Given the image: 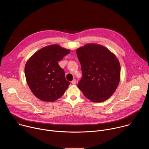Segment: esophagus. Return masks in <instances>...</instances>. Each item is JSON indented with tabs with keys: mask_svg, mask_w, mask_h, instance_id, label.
Returning a JSON list of instances; mask_svg holds the SVG:
<instances>
[{
	"mask_svg": "<svg viewBox=\"0 0 149 149\" xmlns=\"http://www.w3.org/2000/svg\"><path fill=\"white\" fill-rule=\"evenodd\" d=\"M71 83H72V84H76V80H75V79H74L72 81Z\"/></svg>",
	"mask_w": 149,
	"mask_h": 149,
	"instance_id": "1",
	"label": "esophagus"
}]
</instances>
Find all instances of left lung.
Wrapping results in <instances>:
<instances>
[{
	"instance_id": "obj_1",
	"label": "left lung",
	"mask_w": 149,
	"mask_h": 149,
	"mask_svg": "<svg viewBox=\"0 0 149 149\" xmlns=\"http://www.w3.org/2000/svg\"><path fill=\"white\" fill-rule=\"evenodd\" d=\"M82 77L78 87L84 95L95 102L109 99L117 89L120 79V64L107 48L88 44L76 51Z\"/></svg>"
}]
</instances>
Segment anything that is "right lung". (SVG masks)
I'll return each mask as SVG.
<instances>
[{"label": "right lung", "mask_w": 149, "mask_h": 149, "mask_svg": "<svg viewBox=\"0 0 149 149\" xmlns=\"http://www.w3.org/2000/svg\"><path fill=\"white\" fill-rule=\"evenodd\" d=\"M70 50L51 45L35 52L27 61L25 74L32 93L40 100L53 102L61 97L70 82L58 64Z\"/></svg>", "instance_id": "obj_1"}]
</instances>
